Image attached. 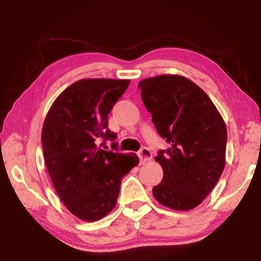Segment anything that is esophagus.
I'll return each instance as SVG.
<instances>
[{"label":"esophagus","mask_w":261,"mask_h":261,"mask_svg":"<svg viewBox=\"0 0 261 261\" xmlns=\"http://www.w3.org/2000/svg\"><path fill=\"white\" fill-rule=\"evenodd\" d=\"M138 156H139V160H140L141 163H146L152 159V153L148 148L143 147L138 152Z\"/></svg>","instance_id":"34e87169"}]
</instances>
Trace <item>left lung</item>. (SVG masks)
Instances as JSON below:
<instances>
[{"mask_svg":"<svg viewBox=\"0 0 261 261\" xmlns=\"http://www.w3.org/2000/svg\"><path fill=\"white\" fill-rule=\"evenodd\" d=\"M138 87L159 135L170 144L155 156L163 178L153 196L171 210H192L208 196L226 166V123L210 96L183 76L146 78Z\"/></svg>","mask_w":261,"mask_h":261,"instance_id":"8db88e82","label":"left lung"}]
</instances>
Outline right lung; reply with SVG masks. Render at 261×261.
Segmentation results:
<instances>
[{"label":"right lung","mask_w":261,"mask_h":261,"mask_svg":"<svg viewBox=\"0 0 261 261\" xmlns=\"http://www.w3.org/2000/svg\"><path fill=\"white\" fill-rule=\"evenodd\" d=\"M129 84L106 78L73 83L57 96L43 122V156L53 185L70 213L87 222L112 212L122 178L139 163L136 154L99 146L101 138L116 139L108 115Z\"/></svg>","instance_id":"right-lung-1"}]
</instances>
